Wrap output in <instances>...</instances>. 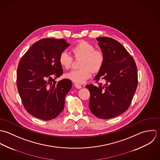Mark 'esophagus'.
Returning <instances> with one entry per match:
<instances>
[{
    "mask_svg": "<svg viewBox=\"0 0 160 160\" xmlns=\"http://www.w3.org/2000/svg\"><path fill=\"white\" fill-rule=\"evenodd\" d=\"M75 87L77 89H80V88H82V87L80 85H78V84H77V83L75 84Z\"/></svg>",
    "mask_w": 160,
    "mask_h": 160,
    "instance_id": "esophagus-1",
    "label": "esophagus"
}]
</instances>
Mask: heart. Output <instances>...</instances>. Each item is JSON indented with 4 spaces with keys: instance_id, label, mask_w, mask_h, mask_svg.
Here are the masks:
<instances>
[{
    "instance_id": "obj_1",
    "label": "heart",
    "mask_w": 160,
    "mask_h": 160,
    "mask_svg": "<svg viewBox=\"0 0 160 160\" xmlns=\"http://www.w3.org/2000/svg\"><path fill=\"white\" fill-rule=\"evenodd\" d=\"M72 51L75 58H82L78 70H73L65 74V77L75 83L82 84L91 77V71L96 72L102 67L104 62V55L100 50H96L95 46L86 41H81L73 46ZM59 62L65 69L70 67L72 58L66 51L59 56Z\"/></svg>"
}]
</instances>
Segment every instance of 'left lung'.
<instances>
[{"mask_svg":"<svg viewBox=\"0 0 160 160\" xmlns=\"http://www.w3.org/2000/svg\"><path fill=\"white\" fill-rule=\"evenodd\" d=\"M104 62L94 80L106 84L86 85L90 93L89 108L98 118H115L127 111L137 89L138 75L133 58L118 41L108 37L96 38Z\"/></svg>","mask_w":160,"mask_h":160,"instance_id":"obj_1","label":"left lung"}]
</instances>
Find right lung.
<instances>
[{"label":"right lung","mask_w":160,"mask_h":160,"mask_svg":"<svg viewBox=\"0 0 160 160\" xmlns=\"http://www.w3.org/2000/svg\"><path fill=\"white\" fill-rule=\"evenodd\" d=\"M70 45L63 39L44 38L33 44L19 62L18 93L27 111L38 119L50 121L64 109L72 82L55 79L63 73L59 56Z\"/></svg>","instance_id":"add662e5"}]
</instances>
